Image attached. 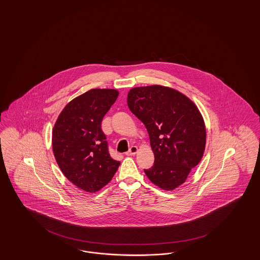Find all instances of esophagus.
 I'll use <instances>...</instances> for the list:
<instances>
[{
	"mask_svg": "<svg viewBox=\"0 0 260 260\" xmlns=\"http://www.w3.org/2000/svg\"><path fill=\"white\" fill-rule=\"evenodd\" d=\"M137 152H138L137 146H132V147L129 148V150L125 153V155H126V156H134V155H136Z\"/></svg>",
	"mask_w": 260,
	"mask_h": 260,
	"instance_id": "1",
	"label": "esophagus"
}]
</instances>
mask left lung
<instances>
[{
    "mask_svg": "<svg viewBox=\"0 0 260 260\" xmlns=\"http://www.w3.org/2000/svg\"><path fill=\"white\" fill-rule=\"evenodd\" d=\"M127 106L147 128L155 161L144 170L150 181L172 191L185 182L202 160L206 125L196 104L182 92L160 85L133 87Z\"/></svg>",
    "mask_w": 260,
    "mask_h": 260,
    "instance_id": "8db88e82",
    "label": "left lung"
}]
</instances>
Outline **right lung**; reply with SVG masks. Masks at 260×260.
Segmentation results:
<instances>
[{
  "mask_svg": "<svg viewBox=\"0 0 260 260\" xmlns=\"http://www.w3.org/2000/svg\"><path fill=\"white\" fill-rule=\"evenodd\" d=\"M119 95L113 88H92L72 99L52 128V151L63 174L80 189L95 193L110 182L120 161L112 159L101 129Z\"/></svg>",
  "mask_w": 260,
  "mask_h": 260,
  "instance_id": "obj_1",
  "label": "right lung"
}]
</instances>
